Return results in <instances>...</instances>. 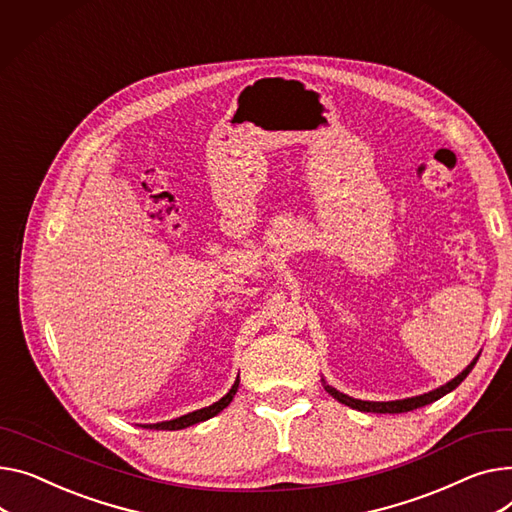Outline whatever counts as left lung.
I'll list each match as a JSON object with an SVG mask.
<instances>
[{"label":"left lung","mask_w":512,"mask_h":512,"mask_svg":"<svg viewBox=\"0 0 512 512\" xmlns=\"http://www.w3.org/2000/svg\"><path fill=\"white\" fill-rule=\"evenodd\" d=\"M478 358H480V354L475 356V358L457 374V377L451 379L449 383L440 385L438 389H432V391H428V393H424V395L407 397V399H395V401H364V399H356V397H350V395H346V393H342V391H337L335 387L327 385L325 379H323V387H325V391H327L331 397H335L339 403H344V405H348V407H352V410H358V412H366V414H401V412H412V410H418V407H422V405H428V403L440 399L442 395L451 393L453 389H457V387L463 383V379L467 377V374L471 372V368L475 366V362H478Z\"/></svg>","instance_id":"obj_1"}]
</instances>
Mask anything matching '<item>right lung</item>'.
<instances>
[{
    "label": "right lung",
    "mask_w": 512,
    "mask_h": 512,
    "mask_svg": "<svg viewBox=\"0 0 512 512\" xmlns=\"http://www.w3.org/2000/svg\"><path fill=\"white\" fill-rule=\"evenodd\" d=\"M238 383H241V379L236 377L234 385L230 387V391L218 399L216 403L208 405V407H201V410H195L191 414H185L181 418H175V420H166V422H156V424H142V428H150V430H183V428H189L193 424H199V422H206L214 416H218L224 407H228V403L232 401V397L236 395V389H238Z\"/></svg>",
    "instance_id": "right-lung-1"
}]
</instances>
